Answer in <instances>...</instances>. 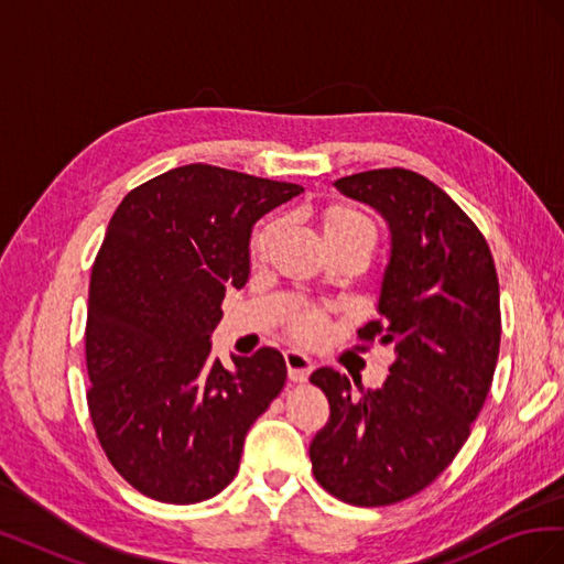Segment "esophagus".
I'll list each match as a JSON object with an SVG mask.
<instances>
[{
	"label": "esophagus",
	"instance_id": "esophagus-1",
	"mask_svg": "<svg viewBox=\"0 0 564 564\" xmlns=\"http://www.w3.org/2000/svg\"><path fill=\"white\" fill-rule=\"evenodd\" d=\"M284 362H286L289 379H292L294 383H303L305 379H308V373L313 371V360L301 350H286Z\"/></svg>",
	"mask_w": 564,
	"mask_h": 564
}]
</instances>
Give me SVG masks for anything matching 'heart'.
Listing matches in <instances>:
<instances>
[{
    "mask_svg": "<svg viewBox=\"0 0 564 564\" xmlns=\"http://www.w3.org/2000/svg\"><path fill=\"white\" fill-rule=\"evenodd\" d=\"M275 232H278V224H265L259 232L253 235L251 251L263 253ZM352 235H373V226L369 224V218H365L362 214H357L348 207H336L327 216H324V237H327V240H338V237H352ZM324 329H327V317L317 311L303 313L296 319L299 336L315 338V336H322Z\"/></svg>",
    "mask_w": 564,
    "mask_h": 564,
    "instance_id": "b5f03b06",
    "label": "heart"
}]
</instances>
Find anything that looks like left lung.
I'll use <instances>...</instances> for the list:
<instances>
[{"label":"left lung","instance_id":"left-lung-1","mask_svg":"<svg viewBox=\"0 0 564 564\" xmlns=\"http://www.w3.org/2000/svg\"><path fill=\"white\" fill-rule=\"evenodd\" d=\"M390 230L377 311L357 332L395 350L390 377L357 392L346 373L313 371L329 421L311 442L315 480L352 506L414 497L445 470L489 395L501 344L499 278L482 232L458 204L409 169L334 183Z\"/></svg>","mask_w":564,"mask_h":564}]
</instances>
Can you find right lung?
Returning a JSON list of instances; mask_svg holds the SVG:
<instances>
[{
    "label": "right lung",
    "mask_w": 564,
    "mask_h": 564,
    "mask_svg": "<svg viewBox=\"0 0 564 564\" xmlns=\"http://www.w3.org/2000/svg\"><path fill=\"white\" fill-rule=\"evenodd\" d=\"M303 193L212 164L133 187L91 268L87 392L115 470L162 503H199L240 468L251 423L280 395V350L212 360L226 289L249 280L256 220Z\"/></svg>",
    "instance_id": "right-lung-1"
}]
</instances>
